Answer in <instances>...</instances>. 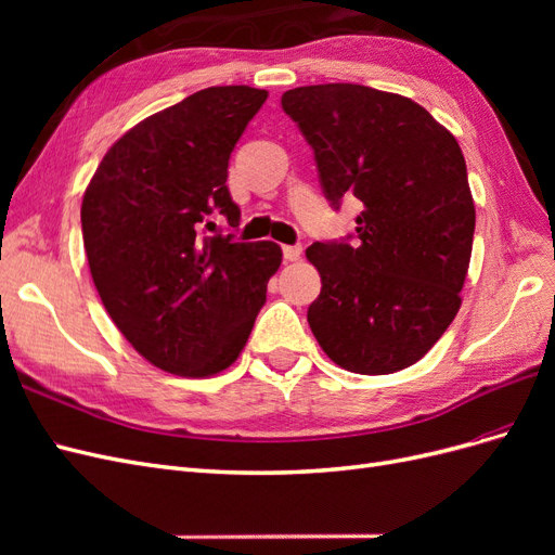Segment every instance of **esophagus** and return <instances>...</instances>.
Here are the masks:
<instances>
[{"mask_svg":"<svg viewBox=\"0 0 555 555\" xmlns=\"http://www.w3.org/2000/svg\"><path fill=\"white\" fill-rule=\"evenodd\" d=\"M282 255H284V259H287V261H298L300 255H304V247H300V245H284L282 247Z\"/></svg>","mask_w":555,"mask_h":555,"instance_id":"esophagus-1","label":"esophagus"}]
</instances>
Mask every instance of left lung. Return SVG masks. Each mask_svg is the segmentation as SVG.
<instances>
[{"mask_svg": "<svg viewBox=\"0 0 555 555\" xmlns=\"http://www.w3.org/2000/svg\"><path fill=\"white\" fill-rule=\"evenodd\" d=\"M310 143L331 206L357 196V243H312L322 278L308 324L349 373L389 375L422 359L461 308L475 204L456 139L412 99L351 82L282 94Z\"/></svg>", "mask_w": 555, "mask_h": 555, "instance_id": "obj_1", "label": "left lung"}]
</instances>
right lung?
Wrapping results in <instances>:
<instances>
[{"label":"right lung","instance_id":"1","mask_svg":"<svg viewBox=\"0 0 555 555\" xmlns=\"http://www.w3.org/2000/svg\"><path fill=\"white\" fill-rule=\"evenodd\" d=\"M266 96L206 88L145 117L113 143L82 196V243L102 304L166 373L208 377L236 361L282 263L280 245L241 243L209 220L222 214L238 231L229 157Z\"/></svg>","mask_w":555,"mask_h":555}]
</instances>
